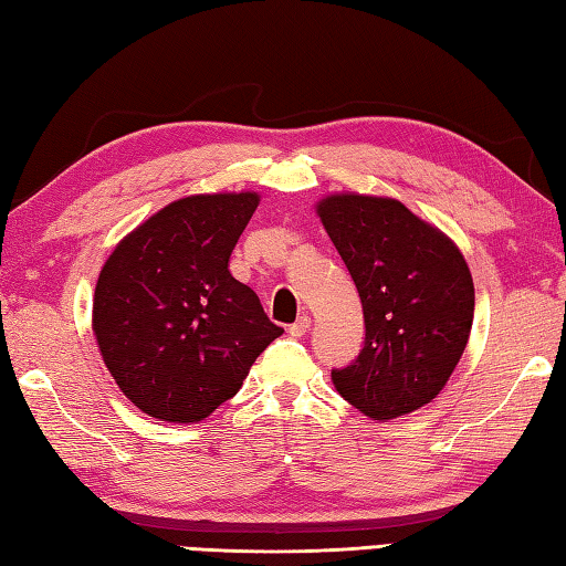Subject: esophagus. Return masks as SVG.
Masks as SVG:
<instances>
[{
  "instance_id": "esophagus-1",
  "label": "esophagus",
  "mask_w": 566,
  "mask_h": 566,
  "mask_svg": "<svg viewBox=\"0 0 566 566\" xmlns=\"http://www.w3.org/2000/svg\"><path fill=\"white\" fill-rule=\"evenodd\" d=\"M308 328H311V318H308V314H304V316H298L292 326H290V335L292 338H304V335L308 333Z\"/></svg>"
}]
</instances>
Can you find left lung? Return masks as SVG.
<instances>
[{"mask_svg":"<svg viewBox=\"0 0 566 566\" xmlns=\"http://www.w3.org/2000/svg\"><path fill=\"white\" fill-rule=\"evenodd\" d=\"M318 216L365 314V345L331 371L335 389L375 420L411 413L448 384L472 331L462 252L396 199L333 195Z\"/></svg>","mask_w":566,"mask_h":566,"instance_id":"left-lung-1","label":"left lung"}]
</instances>
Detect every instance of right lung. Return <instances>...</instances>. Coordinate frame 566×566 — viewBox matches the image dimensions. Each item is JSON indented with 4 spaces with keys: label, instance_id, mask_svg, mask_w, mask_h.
<instances>
[{
    "label": "right lung",
    "instance_id": "right-lung-1",
    "mask_svg": "<svg viewBox=\"0 0 566 566\" xmlns=\"http://www.w3.org/2000/svg\"><path fill=\"white\" fill-rule=\"evenodd\" d=\"M260 197L172 201L128 233L94 290V335L130 403L167 423H197L243 387L284 328L228 258Z\"/></svg>",
    "mask_w": 566,
    "mask_h": 566
}]
</instances>
